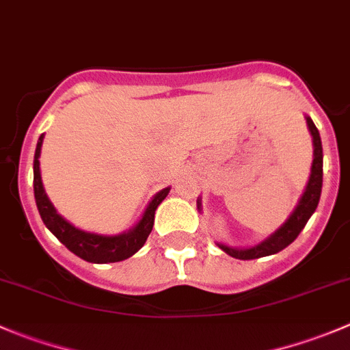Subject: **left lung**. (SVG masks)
Masks as SVG:
<instances>
[{
	"label": "left lung",
	"instance_id": "left-lung-1",
	"mask_svg": "<svg viewBox=\"0 0 350 350\" xmlns=\"http://www.w3.org/2000/svg\"><path fill=\"white\" fill-rule=\"evenodd\" d=\"M306 125H308L310 135H312L313 142V162H312V171H310L308 183L305 186V191H303L301 198L296 203L295 210L291 211L286 221L281 225L280 228L273 232L269 237H266L264 241H260L256 245L250 247H232L227 243L217 242V245L224 250L228 256L235 257V259L249 260V259H259V257L271 256V254H276L280 250H283L284 247H288L289 243L295 241L299 235V232L305 228L306 221L310 220L313 213H315L317 206H319L320 195H322V181H323V150H322V140H320V133L317 130L315 123L310 118L308 115H305ZM198 211L201 213V198H198L196 201Z\"/></svg>",
	"mask_w": 350,
	"mask_h": 350
}]
</instances>
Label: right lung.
I'll return each instance as SVG.
<instances>
[{
    "label": "right lung",
    "instance_id": "right-lung-1",
    "mask_svg": "<svg viewBox=\"0 0 350 350\" xmlns=\"http://www.w3.org/2000/svg\"><path fill=\"white\" fill-rule=\"evenodd\" d=\"M42 144H44V133L38 137L37 149H35L33 193L38 213H40V218L45 224V227L64 243L70 252L93 264H108L125 260L130 256H133L137 250L142 249L147 237L152 232L155 210L162 203V200L169 195L171 188H164L159 193H155L146 210H144L140 220L130 230L122 232L118 235H101L94 234V232L81 230V228L69 224L62 215L57 213V210H55V206L49 200L47 193H45L40 174V161H38L42 152Z\"/></svg>",
    "mask_w": 350,
    "mask_h": 350
}]
</instances>
